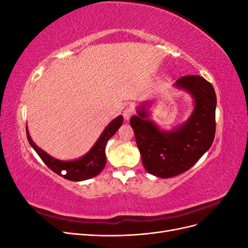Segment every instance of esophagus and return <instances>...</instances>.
<instances>
[{
	"label": "esophagus",
	"mask_w": 248,
	"mask_h": 248,
	"mask_svg": "<svg viewBox=\"0 0 248 248\" xmlns=\"http://www.w3.org/2000/svg\"><path fill=\"white\" fill-rule=\"evenodd\" d=\"M133 115V108H126L124 110H123V117L124 119L126 120V121H128V120L130 119V117Z\"/></svg>",
	"instance_id": "1"
}]
</instances>
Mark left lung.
<instances>
[{"instance_id": "left-lung-1", "label": "left lung", "mask_w": 248, "mask_h": 248, "mask_svg": "<svg viewBox=\"0 0 248 248\" xmlns=\"http://www.w3.org/2000/svg\"><path fill=\"white\" fill-rule=\"evenodd\" d=\"M174 87L188 93L193 99L189 118L170 130H164L150 119L151 103L137 108L130 118L141 161L146 170L159 178H170L188 170L204 155L215 137L216 95L213 86L204 78L186 76Z\"/></svg>"}]
</instances>
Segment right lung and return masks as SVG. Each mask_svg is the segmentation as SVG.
Returning <instances> with one entry per match:
<instances>
[{"mask_svg": "<svg viewBox=\"0 0 248 248\" xmlns=\"http://www.w3.org/2000/svg\"><path fill=\"white\" fill-rule=\"evenodd\" d=\"M122 123L123 116L121 115L111 120L93 147L89 150V152L74 160H60L50 156L33 141L31 137H30L28 126L26 127V129L30 145L52 171H55L56 174L67 180H70V181H85V180L99 175L104 167H106L107 142L118 131Z\"/></svg>", "mask_w": 248, "mask_h": 248, "instance_id": "1", "label": "right lung"}]
</instances>
